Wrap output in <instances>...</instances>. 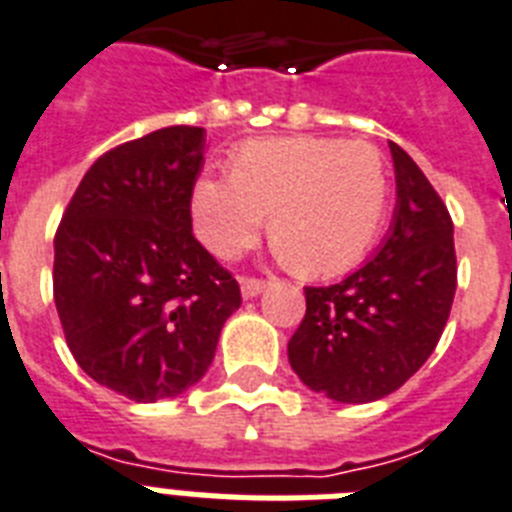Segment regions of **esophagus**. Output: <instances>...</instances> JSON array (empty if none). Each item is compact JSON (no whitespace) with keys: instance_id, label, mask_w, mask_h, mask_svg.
<instances>
[{"instance_id":"1","label":"esophagus","mask_w":512,"mask_h":512,"mask_svg":"<svg viewBox=\"0 0 512 512\" xmlns=\"http://www.w3.org/2000/svg\"><path fill=\"white\" fill-rule=\"evenodd\" d=\"M265 286H268V281H263V278H242V296L255 299V296L263 294Z\"/></svg>"}]
</instances>
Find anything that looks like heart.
<instances>
[{"label":"heart","instance_id":"b5f03b06","mask_svg":"<svg viewBox=\"0 0 512 512\" xmlns=\"http://www.w3.org/2000/svg\"><path fill=\"white\" fill-rule=\"evenodd\" d=\"M388 192L385 158L367 140L260 137L236 148L231 174L197 176L190 216L197 239L234 260L270 213L278 255L309 276H330L372 247Z\"/></svg>","mask_w":512,"mask_h":512}]
</instances>
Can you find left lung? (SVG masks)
<instances>
[{
	"label": "left lung",
	"instance_id": "obj_1",
	"mask_svg": "<svg viewBox=\"0 0 512 512\" xmlns=\"http://www.w3.org/2000/svg\"><path fill=\"white\" fill-rule=\"evenodd\" d=\"M395 213L377 255L333 286H307V312L289 341L299 380L338 403L398 390L435 351L450 307L453 221L422 169L395 143Z\"/></svg>",
	"mask_w": 512,
	"mask_h": 512
}]
</instances>
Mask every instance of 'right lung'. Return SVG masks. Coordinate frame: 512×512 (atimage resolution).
<instances>
[{"mask_svg": "<svg viewBox=\"0 0 512 512\" xmlns=\"http://www.w3.org/2000/svg\"><path fill=\"white\" fill-rule=\"evenodd\" d=\"M203 127H163L103 153L54 236V302L75 362L137 403L208 372L239 283L192 234Z\"/></svg>", "mask_w": 512, "mask_h": 512, "instance_id": "1", "label": "right lung"}]
</instances>
